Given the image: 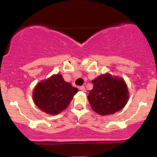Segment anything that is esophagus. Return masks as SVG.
Segmentation results:
<instances>
[{
	"mask_svg": "<svg viewBox=\"0 0 157 157\" xmlns=\"http://www.w3.org/2000/svg\"><path fill=\"white\" fill-rule=\"evenodd\" d=\"M79 89H80V90H81V91L86 92V89H85V86H80V87H79Z\"/></svg>",
	"mask_w": 157,
	"mask_h": 157,
	"instance_id": "1",
	"label": "esophagus"
}]
</instances>
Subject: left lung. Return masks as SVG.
<instances>
[{
	"label": "left lung",
	"mask_w": 157,
	"mask_h": 157,
	"mask_svg": "<svg viewBox=\"0 0 157 157\" xmlns=\"http://www.w3.org/2000/svg\"><path fill=\"white\" fill-rule=\"evenodd\" d=\"M92 83L93 89L90 91L87 99L94 112L108 115L124 108L129 93L122 78L105 74L96 77Z\"/></svg>",
	"instance_id": "obj_1"
}]
</instances>
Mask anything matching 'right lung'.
<instances>
[{
  "instance_id": "add662e5",
  "label": "right lung",
  "mask_w": 157,
  "mask_h": 157,
  "mask_svg": "<svg viewBox=\"0 0 157 157\" xmlns=\"http://www.w3.org/2000/svg\"><path fill=\"white\" fill-rule=\"evenodd\" d=\"M77 91V88L64 81L62 75L55 74L36 85L33 98L35 104L42 112L58 115L68 106Z\"/></svg>"
}]
</instances>
